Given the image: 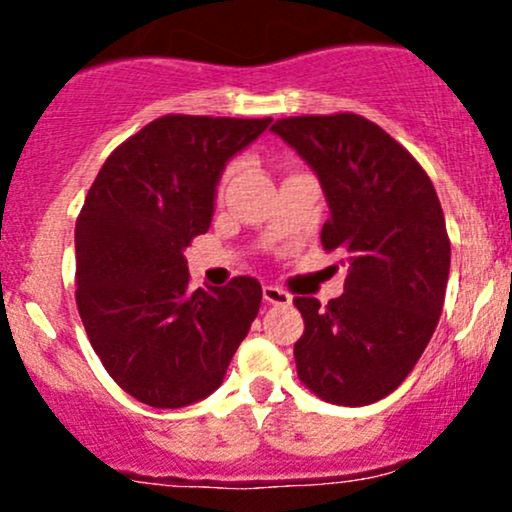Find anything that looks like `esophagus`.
I'll use <instances>...</instances> for the list:
<instances>
[{
  "label": "esophagus",
  "mask_w": 512,
  "mask_h": 512,
  "mask_svg": "<svg viewBox=\"0 0 512 512\" xmlns=\"http://www.w3.org/2000/svg\"><path fill=\"white\" fill-rule=\"evenodd\" d=\"M262 296L269 305H289L291 303L289 293H286L284 289H279V286H264Z\"/></svg>",
  "instance_id": "1"
}]
</instances>
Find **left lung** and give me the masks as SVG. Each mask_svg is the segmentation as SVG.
<instances>
[{"instance_id":"8db88e82","label":"left lung","mask_w":512,"mask_h":512,"mask_svg":"<svg viewBox=\"0 0 512 512\" xmlns=\"http://www.w3.org/2000/svg\"><path fill=\"white\" fill-rule=\"evenodd\" d=\"M325 192V250H342L344 293L320 308L296 298L305 332L298 378L317 397L363 407L395 392L436 332L450 240L433 182L385 129L354 113L305 115L272 127Z\"/></svg>"}]
</instances>
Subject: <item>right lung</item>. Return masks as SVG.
<instances>
[{
    "label": "right lung",
    "instance_id": "1",
    "mask_svg": "<svg viewBox=\"0 0 512 512\" xmlns=\"http://www.w3.org/2000/svg\"><path fill=\"white\" fill-rule=\"evenodd\" d=\"M272 125L166 115L103 163L76 221V305L110 378L139 402L209 397L248 337L262 286L238 276L190 291L185 248L207 233L228 161Z\"/></svg>",
    "mask_w": 512,
    "mask_h": 512
}]
</instances>
